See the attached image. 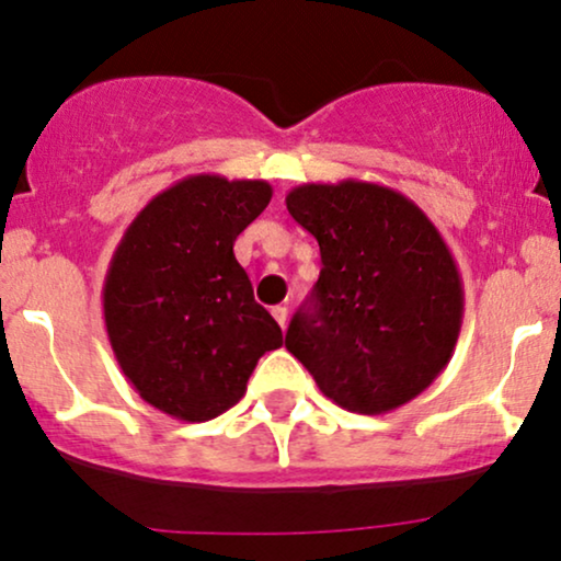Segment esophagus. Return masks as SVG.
Masks as SVG:
<instances>
[{
    "mask_svg": "<svg viewBox=\"0 0 561 561\" xmlns=\"http://www.w3.org/2000/svg\"><path fill=\"white\" fill-rule=\"evenodd\" d=\"M272 317L276 319V324H279L282 330H285V324H287V308H285V306H274V308H272Z\"/></svg>",
    "mask_w": 561,
    "mask_h": 561,
    "instance_id": "1",
    "label": "esophagus"
}]
</instances>
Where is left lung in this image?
I'll return each mask as SVG.
<instances>
[{
  "instance_id": "8db88e82",
  "label": "left lung",
  "mask_w": 561,
  "mask_h": 561,
  "mask_svg": "<svg viewBox=\"0 0 561 561\" xmlns=\"http://www.w3.org/2000/svg\"><path fill=\"white\" fill-rule=\"evenodd\" d=\"M285 203L321 253L287 351L347 411L409 403L448 366L465 319V287L440 231L401 192L356 179L300 184Z\"/></svg>"
}]
</instances>
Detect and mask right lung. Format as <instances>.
I'll list each match as a JSON object with an SVG mask.
<instances>
[{
  "mask_svg": "<svg viewBox=\"0 0 561 561\" xmlns=\"http://www.w3.org/2000/svg\"><path fill=\"white\" fill-rule=\"evenodd\" d=\"M272 199L261 179L186 176L128 224L102 287L107 337L131 388L163 414L231 409L282 330L253 298L234 240Z\"/></svg>",
  "mask_w": 561,
  "mask_h": 561,
  "instance_id": "right-lung-1",
  "label": "right lung"
}]
</instances>
